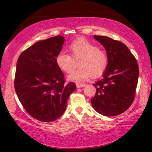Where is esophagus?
Segmentation results:
<instances>
[{"label": "esophagus", "instance_id": "obj_1", "mask_svg": "<svg viewBox=\"0 0 152 152\" xmlns=\"http://www.w3.org/2000/svg\"><path fill=\"white\" fill-rule=\"evenodd\" d=\"M76 87L77 88H81V87H84L85 86V84L83 83H76Z\"/></svg>", "mask_w": 152, "mask_h": 152}]
</instances>
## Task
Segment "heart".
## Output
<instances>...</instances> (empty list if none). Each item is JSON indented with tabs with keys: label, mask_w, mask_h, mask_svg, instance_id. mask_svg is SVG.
Listing matches in <instances>:
<instances>
[{
	"label": "heart",
	"mask_w": 152,
	"mask_h": 152,
	"mask_svg": "<svg viewBox=\"0 0 152 152\" xmlns=\"http://www.w3.org/2000/svg\"><path fill=\"white\" fill-rule=\"evenodd\" d=\"M68 50L74 60L80 59V68L69 75L70 80L80 82L91 76L99 78L106 71L109 63L107 52L84 38L79 37L74 40L69 45ZM72 57L68 53H59L56 58V64L65 73H70L74 68Z\"/></svg>",
	"instance_id": "obj_1"
}]
</instances>
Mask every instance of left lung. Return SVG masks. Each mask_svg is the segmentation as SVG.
I'll list each match as a JSON object with an SVG mask.
<instances>
[{"label":"left lung","instance_id":"obj_1","mask_svg":"<svg viewBox=\"0 0 152 152\" xmlns=\"http://www.w3.org/2000/svg\"><path fill=\"white\" fill-rule=\"evenodd\" d=\"M106 49L109 63L103 78L93 85L96 91L91 103L104 116H116L127 110L135 99L139 67L127 45L106 36L94 35Z\"/></svg>","mask_w":152,"mask_h":152}]
</instances>
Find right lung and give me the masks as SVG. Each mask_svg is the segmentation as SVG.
Listing matches in <instances>:
<instances>
[{
    "label": "right lung",
    "mask_w": 152,
    "mask_h": 152,
    "mask_svg": "<svg viewBox=\"0 0 152 152\" xmlns=\"http://www.w3.org/2000/svg\"><path fill=\"white\" fill-rule=\"evenodd\" d=\"M57 35L39 41L20 53L15 76V89L27 113L43 122L53 121L64 114L74 82L66 84L56 62L64 43Z\"/></svg>",
    "instance_id": "add662e5"
}]
</instances>
